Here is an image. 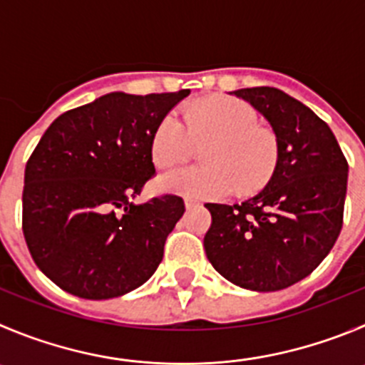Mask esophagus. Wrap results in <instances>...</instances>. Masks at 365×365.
<instances>
[{"mask_svg":"<svg viewBox=\"0 0 365 365\" xmlns=\"http://www.w3.org/2000/svg\"><path fill=\"white\" fill-rule=\"evenodd\" d=\"M185 207H187V209H194V207H200V203L194 202V200L185 198Z\"/></svg>","mask_w":365,"mask_h":365,"instance_id":"esophagus-1","label":"esophagus"}]
</instances>
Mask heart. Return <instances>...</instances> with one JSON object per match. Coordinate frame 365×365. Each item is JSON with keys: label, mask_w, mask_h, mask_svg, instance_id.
Listing matches in <instances>:
<instances>
[{"label": "heart", "mask_w": 365, "mask_h": 365, "mask_svg": "<svg viewBox=\"0 0 365 365\" xmlns=\"http://www.w3.org/2000/svg\"><path fill=\"white\" fill-rule=\"evenodd\" d=\"M190 140H207L200 153L203 163L160 176L163 190L194 200L223 198L234 189L247 194L263 187L277 163L275 133L257 124L250 104L229 95H210L187 106L183 125L173 115L163 117L151 133L153 163L158 169L175 167L189 155Z\"/></svg>", "instance_id": "b5f03b06"}]
</instances>
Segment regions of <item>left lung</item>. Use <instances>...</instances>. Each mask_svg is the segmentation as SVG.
Wrapping results in <instances>:
<instances>
[{"instance_id": "8db88e82", "label": "left lung", "mask_w": 365, "mask_h": 365, "mask_svg": "<svg viewBox=\"0 0 365 365\" xmlns=\"http://www.w3.org/2000/svg\"><path fill=\"white\" fill-rule=\"evenodd\" d=\"M230 95L259 111L277 136L274 175L240 205L207 203L203 247L217 274L254 292H277L308 277L342 229L347 162L329 125L277 88Z\"/></svg>"}]
</instances>
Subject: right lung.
Segmentation results:
<instances>
[{"instance_id": "right-lung-1", "label": "right lung", "mask_w": 365, "mask_h": 365, "mask_svg": "<svg viewBox=\"0 0 365 365\" xmlns=\"http://www.w3.org/2000/svg\"><path fill=\"white\" fill-rule=\"evenodd\" d=\"M189 93L113 91L63 113L41 136L25 167L23 234L39 270L64 292L120 297L162 263L183 200H131L155 175L153 129Z\"/></svg>"}]
</instances>
